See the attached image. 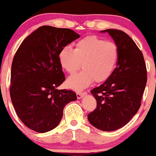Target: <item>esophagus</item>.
<instances>
[{
  "label": "esophagus",
  "mask_w": 156,
  "mask_h": 156,
  "mask_svg": "<svg viewBox=\"0 0 156 156\" xmlns=\"http://www.w3.org/2000/svg\"><path fill=\"white\" fill-rule=\"evenodd\" d=\"M87 94V92H81V91H79V92H76V95H77V98L78 99H80L83 95Z\"/></svg>",
  "instance_id": "34e87169"
}]
</instances>
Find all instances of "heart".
Returning <instances> with one entry per match:
<instances>
[{
	"mask_svg": "<svg viewBox=\"0 0 156 156\" xmlns=\"http://www.w3.org/2000/svg\"><path fill=\"white\" fill-rule=\"evenodd\" d=\"M119 58L117 46L95 36H88L76 42L75 49L69 46L61 50L58 54L60 65L69 74H74L80 67L83 70L69 77L68 87L79 90L93 81L101 83L112 76Z\"/></svg>",
	"mask_w": 156,
	"mask_h": 156,
	"instance_id": "b5f03b06",
	"label": "heart"
}]
</instances>
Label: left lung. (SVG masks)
I'll return each instance as SVG.
<instances>
[{
	"label": "left lung",
	"mask_w": 156,
	"mask_h": 156,
	"mask_svg": "<svg viewBox=\"0 0 156 156\" xmlns=\"http://www.w3.org/2000/svg\"><path fill=\"white\" fill-rule=\"evenodd\" d=\"M119 51L117 67L109 78L91 93L97 101L95 110L88 114L91 125L113 131L129 122L140 108L147 83V68L142 53L124 31L106 29Z\"/></svg>",
	"instance_id": "1"
}]
</instances>
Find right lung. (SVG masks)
<instances>
[{
    "instance_id": "obj_1",
    "label": "right lung",
    "mask_w": 156,
    "mask_h": 156,
    "mask_svg": "<svg viewBox=\"0 0 156 156\" xmlns=\"http://www.w3.org/2000/svg\"><path fill=\"white\" fill-rule=\"evenodd\" d=\"M80 35L69 28L39 27L21 43L12 64L10 96L26 126L45 133L59 124L63 109L77 99L72 90L57 89L65 80L58 61L62 48Z\"/></svg>"
}]
</instances>
